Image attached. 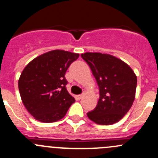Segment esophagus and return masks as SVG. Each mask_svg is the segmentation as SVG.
Here are the masks:
<instances>
[{"label":"esophagus","mask_w":158,"mask_h":158,"mask_svg":"<svg viewBox=\"0 0 158 158\" xmlns=\"http://www.w3.org/2000/svg\"><path fill=\"white\" fill-rule=\"evenodd\" d=\"M83 96H84L83 95H77V97H78V98H79V99H81V98H82Z\"/></svg>","instance_id":"obj_1"}]
</instances>
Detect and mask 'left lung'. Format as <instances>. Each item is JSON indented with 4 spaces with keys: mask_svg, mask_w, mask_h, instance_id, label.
<instances>
[{
    "mask_svg": "<svg viewBox=\"0 0 158 158\" xmlns=\"http://www.w3.org/2000/svg\"><path fill=\"white\" fill-rule=\"evenodd\" d=\"M81 56L89 66L99 87L98 104L87 116L102 125L119 122L135 101L136 74L126 63L110 54L89 52Z\"/></svg>",
    "mask_w": 158,
    "mask_h": 158,
    "instance_id": "1",
    "label": "left lung"
}]
</instances>
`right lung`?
<instances>
[{
	"label": "right lung",
	"mask_w": 158,
	"mask_h": 158,
	"mask_svg": "<svg viewBox=\"0 0 158 158\" xmlns=\"http://www.w3.org/2000/svg\"><path fill=\"white\" fill-rule=\"evenodd\" d=\"M79 53L55 49L38 56L23 69L18 80L22 102L36 120L50 123L66 115L73 102L65 74Z\"/></svg>",
	"instance_id": "right-lung-1"
}]
</instances>
